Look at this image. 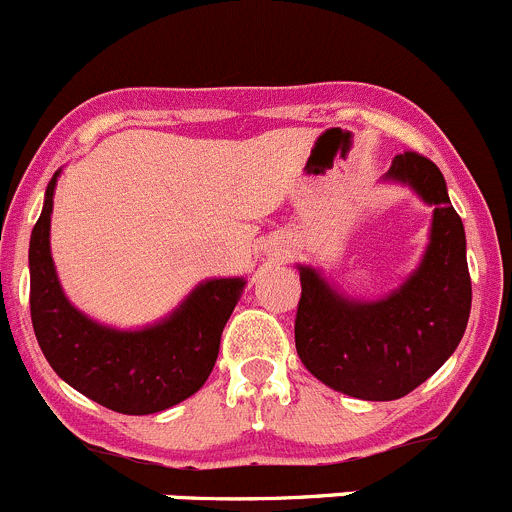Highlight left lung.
Returning a JSON list of instances; mask_svg holds the SVG:
<instances>
[{"instance_id": "obj_1", "label": "left lung", "mask_w": 512, "mask_h": 512, "mask_svg": "<svg viewBox=\"0 0 512 512\" xmlns=\"http://www.w3.org/2000/svg\"><path fill=\"white\" fill-rule=\"evenodd\" d=\"M386 179L404 181L434 204L422 265L376 303L346 298L318 272L300 267L295 313V348L305 369L331 389L369 401L401 399L424 384L455 353L472 305L465 227L442 171L427 156L404 151Z\"/></svg>"}]
</instances>
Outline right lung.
Listing matches in <instances>:
<instances>
[{
  "label": "right lung",
  "instance_id": "right-lung-1",
  "mask_svg": "<svg viewBox=\"0 0 512 512\" xmlns=\"http://www.w3.org/2000/svg\"><path fill=\"white\" fill-rule=\"evenodd\" d=\"M55 179L30 237V313L37 343L62 381L118 414H156L189 399L214 369L245 280L199 285L179 310L143 331H116L68 303L50 255Z\"/></svg>",
  "mask_w": 512,
  "mask_h": 512
}]
</instances>
